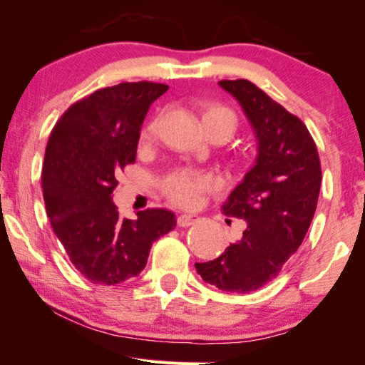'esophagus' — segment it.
<instances>
[{"mask_svg":"<svg viewBox=\"0 0 365 365\" xmlns=\"http://www.w3.org/2000/svg\"><path fill=\"white\" fill-rule=\"evenodd\" d=\"M195 220H197L195 215L182 213V215H179V217H178V226H181V228H186V226L194 225Z\"/></svg>","mask_w":365,"mask_h":365,"instance_id":"34e87169","label":"esophagus"}]
</instances>
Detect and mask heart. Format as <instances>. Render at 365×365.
I'll list each match as a JSON object with an SVG mask.
<instances>
[{"mask_svg": "<svg viewBox=\"0 0 365 365\" xmlns=\"http://www.w3.org/2000/svg\"><path fill=\"white\" fill-rule=\"evenodd\" d=\"M202 124H204L205 130L225 126L235 133L236 128V116L230 108L218 103H208L202 110ZM155 130H157V121H150L143 129L142 137L143 139H150L153 137ZM215 184V179L205 173L194 171V170H176L165 179L163 190L170 199L175 202L176 205L184 208H194L200 204L202 197Z\"/></svg>", "mask_w": 365, "mask_h": 365, "instance_id": "obj_1", "label": "heart"}]
</instances>
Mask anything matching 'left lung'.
I'll use <instances>...</instances> for the list:
<instances>
[{
	"label": "left lung",
	"instance_id": "obj_1",
	"mask_svg": "<svg viewBox=\"0 0 365 365\" xmlns=\"http://www.w3.org/2000/svg\"><path fill=\"white\" fill-rule=\"evenodd\" d=\"M252 128L257 157L223 204L226 217L247 223L241 241L218 259L195 264L205 283L246 294L267 284L299 249L317 208L322 168L317 147L299 118L246 79L220 81Z\"/></svg>",
	"mask_w": 365,
	"mask_h": 365
}]
</instances>
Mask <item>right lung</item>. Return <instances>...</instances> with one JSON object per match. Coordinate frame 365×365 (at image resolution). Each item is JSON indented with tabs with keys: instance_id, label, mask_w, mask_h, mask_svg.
I'll return each mask as SVG.
<instances>
[{
	"instance_id": "right-lung-1",
	"label": "right lung",
	"mask_w": 365,
	"mask_h": 365,
	"mask_svg": "<svg viewBox=\"0 0 365 365\" xmlns=\"http://www.w3.org/2000/svg\"><path fill=\"white\" fill-rule=\"evenodd\" d=\"M168 86L124 82L77 101L53 128L41 189L46 215L76 270L91 283L118 284L147 265L153 241L176 226L163 208L119 218L118 173L134 163L142 123Z\"/></svg>"
}]
</instances>
